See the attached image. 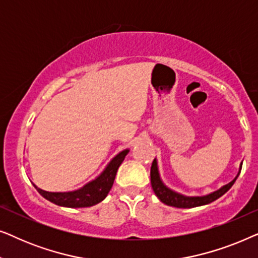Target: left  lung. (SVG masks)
<instances>
[{
    "mask_svg": "<svg viewBox=\"0 0 258 258\" xmlns=\"http://www.w3.org/2000/svg\"><path fill=\"white\" fill-rule=\"evenodd\" d=\"M242 169V163L239 165L238 174L236 177L232 179L231 182H229L228 184H225L220 188L216 191L208 194V195L204 196H185L182 195V194L176 192L170 188H168L167 185L164 184L163 181L161 179L160 171H158V165H157V160L155 158L153 161V164H151L150 169V179H151V186H153V190L155 195L158 197V200L161 201L162 203L167 204V206L175 207V208H195V207H201L206 206V204H209L217 199H220L221 196H223L225 192L228 191L229 189L231 188L232 184H234L236 178L238 177L239 172H241Z\"/></svg>",
    "mask_w": 258,
    "mask_h": 258,
    "instance_id": "8db88e82",
    "label": "left lung"
}]
</instances>
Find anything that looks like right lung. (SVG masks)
I'll use <instances>...</instances> for the list:
<instances>
[{"label":"right lung","instance_id":"obj_1","mask_svg":"<svg viewBox=\"0 0 258 258\" xmlns=\"http://www.w3.org/2000/svg\"><path fill=\"white\" fill-rule=\"evenodd\" d=\"M129 149L122 150L107 164L104 170L97 176L93 181L88 182L87 184L81 186L80 189L73 190V191L64 192H50L42 190L34 184L35 188L45 200L50 201L51 203L59 207L66 208H87L93 207L95 204L103 201L110 191L112 184H114L116 172H117L119 165L124 161Z\"/></svg>","mask_w":258,"mask_h":258}]
</instances>
